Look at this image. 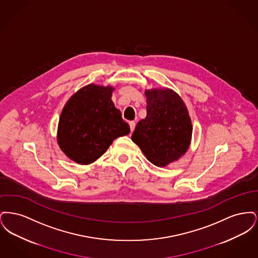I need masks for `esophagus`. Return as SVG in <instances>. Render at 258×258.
I'll list each match as a JSON object with an SVG mask.
<instances>
[{
	"instance_id": "1",
	"label": "esophagus",
	"mask_w": 258,
	"mask_h": 258,
	"mask_svg": "<svg viewBox=\"0 0 258 258\" xmlns=\"http://www.w3.org/2000/svg\"><path fill=\"white\" fill-rule=\"evenodd\" d=\"M130 127H131V132L133 133L135 128V122H134V121L130 122Z\"/></svg>"
}]
</instances>
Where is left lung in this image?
I'll use <instances>...</instances> for the list:
<instances>
[{
  "mask_svg": "<svg viewBox=\"0 0 258 258\" xmlns=\"http://www.w3.org/2000/svg\"><path fill=\"white\" fill-rule=\"evenodd\" d=\"M147 116L135 126L132 139L147 160L165 166L188 149L191 121L182 98L170 89L146 91Z\"/></svg>",
  "mask_w": 258,
  "mask_h": 258,
  "instance_id": "1",
  "label": "left lung"
}]
</instances>
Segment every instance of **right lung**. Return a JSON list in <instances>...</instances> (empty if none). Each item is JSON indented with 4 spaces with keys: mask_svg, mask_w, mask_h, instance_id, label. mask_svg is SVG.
Instances as JSON below:
<instances>
[{
    "mask_svg": "<svg viewBox=\"0 0 258 258\" xmlns=\"http://www.w3.org/2000/svg\"><path fill=\"white\" fill-rule=\"evenodd\" d=\"M112 87L90 84L75 93L61 111L58 143L79 164L101 157L118 137L128 135L130 125L111 100Z\"/></svg>",
    "mask_w": 258,
    "mask_h": 258,
    "instance_id": "obj_1",
    "label": "right lung"
}]
</instances>
